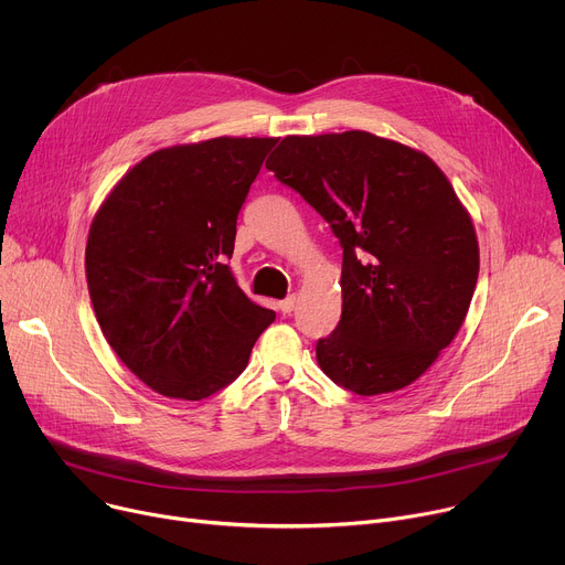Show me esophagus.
Instances as JSON below:
<instances>
[{"label":"esophagus","mask_w":565,"mask_h":565,"mask_svg":"<svg viewBox=\"0 0 565 565\" xmlns=\"http://www.w3.org/2000/svg\"><path fill=\"white\" fill-rule=\"evenodd\" d=\"M295 303H297V297H295V295H290V297L281 299V301L277 303V308H279L284 315H290V312L295 310Z\"/></svg>","instance_id":"1"}]
</instances>
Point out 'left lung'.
<instances>
[{
    "mask_svg": "<svg viewBox=\"0 0 565 565\" xmlns=\"http://www.w3.org/2000/svg\"><path fill=\"white\" fill-rule=\"evenodd\" d=\"M266 168L344 250L340 324L315 349L321 371L358 395L418 380L462 327L478 279L473 223L447 177L369 131L286 136Z\"/></svg>",
    "mask_w": 565,
    "mask_h": 565,
    "instance_id": "1",
    "label": "left lung"
}]
</instances>
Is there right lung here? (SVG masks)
<instances>
[{"label":"right lung","instance_id":"1","mask_svg":"<svg viewBox=\"0 0 565 565\" xmlns=\"http://www.w3.org/2000/svg\"><path fill=\"white\" fill-rule=\"evenodd\" d=\"M277 138H212L158 149L100 205L85 266L103 335L168 397L203 399L246 369L275 312L225 264L236 216Z\"/></svg>","mask_w":565,"mask_h":565}]
</instances>
